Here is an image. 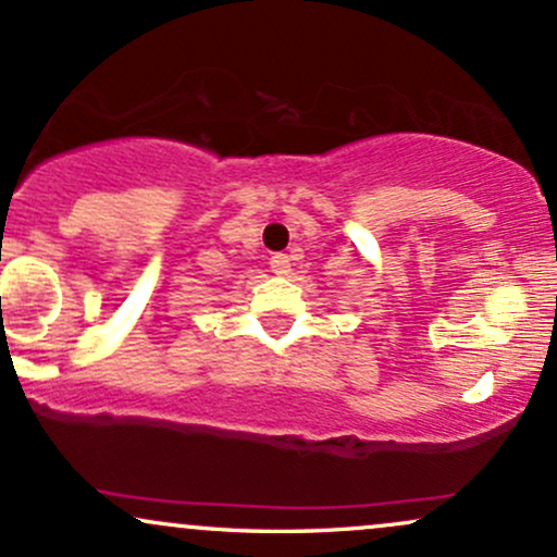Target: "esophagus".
Wrapping results in <instances>:
<instances>
[{
	"mask_svg": "<svg viewBox=\"0 0 557 557\" xmlns=\"http://www.w3.org/2000/svg\"><path fill=\"white\" fill-rule=\"evenodd\" d=\"M270 267L274 274H287L290 272V257H287V253H274L270 259Z\"/></svg>",
	"mask_w": 557,
	"mask_h": 557,
	"instance_id": "1",
	"label": "esophagus"
}]
</instances>
